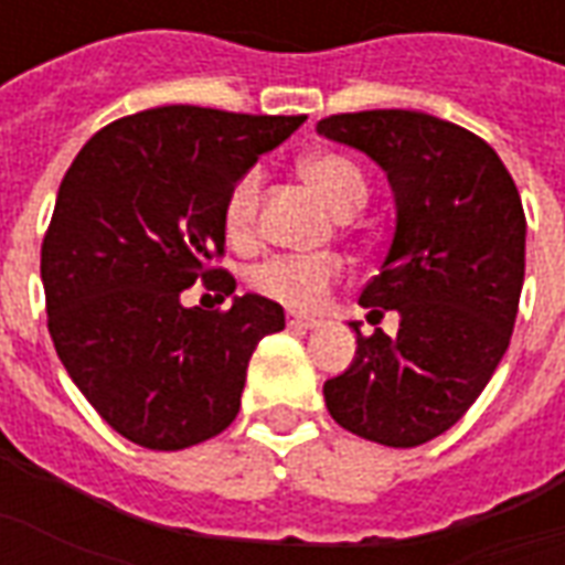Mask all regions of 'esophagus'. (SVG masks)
Returning a JSON list of instances; mask_svg holds the SVG:
<instances>
[{
  "instance_id": "obj_1",
  "label": "esophagus",
  "mask_w": 565,
  "mask_h": 565,
  "mask_svg": "<svg viewBox=\"0 0 565 565\" xmlns=\"http://www.w3.org/2000/svg\"><path fill=\"white\" fill-rule=\"evenodd\" d=\"M288 324L298 328V331H310V328H319V319L312 316H298V312H288Z\"/></svg>"
}]
</instances>
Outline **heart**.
Here are the masks:
<instances>
[{"label": "heart", "instance_id": "1", "mask_svg": "<svg viewBox=\"0 0 565 565\" xmlns=\"http://www.w3.org/2000/svg\"><path fill=\"white\" fill-rule=\"evenodd\" d=\"M300 171L319 189L340 216H352L367 201V180L352 159L340 152H312L300 162ZM265 171L258 164L243 168L222 201V225L232 241H249L258 222ZM345 265L340 255H274L249 270L255 291L286 303L291 310L319 307L331 288L343 279Z\"/></svg>", "mask_w": 565, "mask_h": 565}]
</instances>
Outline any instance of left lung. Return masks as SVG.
<instances>
[{
	"instance_id": "1",
	"label": "left lung",
	"mask_w": 565,
	"mask_h": 565,
	"mask_svg": "<svg viewBox=\"0 0 565 565\" xmlns=\"http://www.w3.org/2000/svg\"><path fill=\"white\" fill-rule=\"evenodd\" d=\"M319 135L385 168L397 225L361 291L376 324L355 361L324 382L328 413L349 434L413 448L446 434L476 403L512 340L524 286L526 220L491 143L422 110H358L319 119Z\"/></svg>"
}]
</instances>
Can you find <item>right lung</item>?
<instances>
[{
	"mask_svg": "<svg viewBox=\"0 0 565 565\" xmlns=\"http://www.w3.org/2000/svg\"><path fill=\"white\" fill-rule=\"evenodd\" d=\"M307 117L164 105L98 129L65 171L41 243L56 355L129 443L180 451L237 418L255 345L286 328L262 295L183 307L195 286L232 295L222 201L243 168Z\"/></svg>",
	"mask_w": 565,
	"mask_h": 565,
	"instance_id": "right-lung-1",
	"label": "right lung"
}]
</instances>
